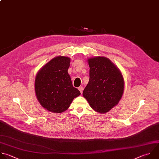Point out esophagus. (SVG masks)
I'll list each match as a JSON object with an SVG mask.
<instances>
[{
    "mask_svg": "<svg viewBox=\"0 0 159 159\" xmlns=\"http://www.w3.org/2000/svg\"><path fill=\"white\" fill-rule=\"evenodd\" d=\"M83 89H84L83 87H79V91L80 92V93H82V92H83Z\"/></svg>",
    "mask_w": 159,
    "mask_h": 159,
    "instance_id": "obj_1",
    "label": "esophagus"
}]
</instances>
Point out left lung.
Returning a JSON list of instances; mask_svg holds the SVG:
<instances>
[{
  "mask_svg": "<svg viewBox=\"0 0 159 159\" xmlns=\"http://www.w3.org/2000/svg\"><path fill=\"white\" fill-rule=\"evenodd\" d=\"M89 81L83 96L95 111L105 114L118 104L124 90L121 72L109 59L95 57L87 60Z\"/></svg>",
  "mask_w": 159,
  "mask_h": 159,
  "instance_id": "8db88e82",
  "label": "left lung"
}]
</instances>
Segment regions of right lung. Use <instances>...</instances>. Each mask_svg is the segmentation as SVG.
<instances>
[{"label": "right lung", "mask_w": 159, "mask_h": 159, "mask_svg": "<svg viewBox=\"0 0 159 159\" xmlns=\"http://www.w3.org/2000/svg\"><path fill=\"white\" fill-rule=\"evenodd\" d=\"M70 59L65 56L53 58L37 72L35 92L37 100L46 110L56 114L69 107L80 91L73 87L68 74Z\"/></svg>", "instance_id": "1"}]
</instances>
